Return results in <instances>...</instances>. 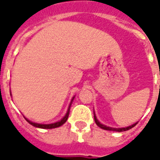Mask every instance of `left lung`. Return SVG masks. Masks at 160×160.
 Wrapping results in <instances>:
<instances>
[{
    "instance_id": "obj_1",
    "label": "left lung",
    "mask_w": 160,
    "mask_h": 160,
    "mask_svg": "<svg viewBox=\"0 0 160 160\" xmlns=\"http://www.w3.org/2000/svg\"><path fill=\"white\" fill-rule=\"evenodd\" d=\"M94 121H95L96 125L99 126V127H101L102 129L108 130V131H116V132H124V131H127V130L131 129V128H132L133 126H135L136 125H137V123H135V124H133V125H132V126H127V127H123V128H113V127H109V126H104V125L101 124V123L99 122V120L97 119V118H96V116H95V113H94Z\"/></svg>"
}]
</instances>
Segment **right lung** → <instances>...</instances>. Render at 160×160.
Masks as SVG:
<instances>
[{
	"mask_svg": "<svg viewBox=\"0 0 160 160\" xmlns=\"http://www.w3.org/2000/svg\"><path fill=\"white\" fill-rule=\"evenodd\" d=\"M74 98H75V97H73V99H72V101H71L70 104H69V107H68V112H67V114L65 115L64 118H63L62 119L60 120V121H58V122H56V123H52V124H48V125H44V124H37V123H34V122H31L30 120H28V118H25V119L27 120L28 123H29L30 125H32L33 126L38 127V128H42V129H52V128H56V127H58V126H62L63 124H65V123H66V121L68 120V115H69V110H70L71 103H72V102H73Z\"/></svg>",
	"mask_w": 160,
	"mask_h": 160,
	"instance_id": "add662e5",
	"label": "right lung"
}]
</instances>
